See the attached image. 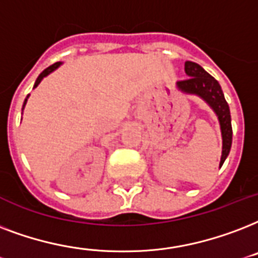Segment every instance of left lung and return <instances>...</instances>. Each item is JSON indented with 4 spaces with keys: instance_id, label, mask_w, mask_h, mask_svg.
<instances>
[{
    "instance_id": "left-lung-1",
    "label": "left lung",
    "mask_w": 258,
    "mask_h": 258,
    "mask_svg": "<svg viewBox=\"0 0 258 258\" xmlns=\"http://www.w3.org/2000/svg\"><path fill=\"white\" fill-rule=\"evenodd\" d=\"M184 71L187 74V79L176 83V87L181 93L197 95L213 109L217 117H218L219 126H221V135H222V155L219 167L226 160L231 148V140H233V129H231V117L230 109L227 105L223 91L219 86L218 81H215L210 74L202 69L201 66L194 61H185Z\"/></svg>"
}]
</instances>
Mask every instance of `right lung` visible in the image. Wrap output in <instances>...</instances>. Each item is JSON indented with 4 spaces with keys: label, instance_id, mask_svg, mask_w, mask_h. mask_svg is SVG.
<instances>
[{
    "label": "right lung",
    "instance_id": "add662e5",
    "mask_svg": "<svg viewBox=\"0 0 258 258\" xmlns=\"http://www.w3.org/2000/svg\"><path fill=\"white\" fill-rule=\"evenodd\" d=\"M60 64H61V61H57V63H55V64L49 66V67H48V69H45V70H44L43 73L40 74L39 77H37V79H36V82H35V86H33V89H36V87H37V86L40 85V82L43 81L44 78H45V77H48V75H49V74H51V73H53V71H55V70H56V69H59V67H60ZM28 98H29V95H28V97L25 98V101H24V105H23V110H24V107H25V105H27V101H28Z\"/></svg>",
    "mask_w": 258,
    "mask_h": 258
}]
</instances>
